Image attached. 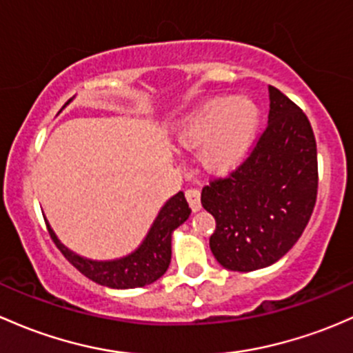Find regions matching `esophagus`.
Masks as SVG:
<instances>
[{"label": "esophagus", "mask_w": 353, "mask_h": 353, "mask_svg": "<svg viewBox=\"0 0 353 353\" xmlns=\"http://www.w3.org/2000/svg\"><path fill=\"white\" fill-rule=\"evenodd\" d=\"M186 198L192 210L194 211L201 210V192H199V189L189 188L186 191Z\"/></svg>", "instance_id": "obj_1"}]
</instances>
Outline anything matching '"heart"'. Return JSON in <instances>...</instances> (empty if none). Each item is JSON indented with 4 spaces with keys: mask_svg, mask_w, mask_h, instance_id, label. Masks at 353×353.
<instances>
[{
    "mask_svg": "<svg viewBox=\"0 0 353 353\" xmlns=\"http://www.w3.org/2000/svg\"><path fill=\"white\" fill-rule=\"evenodd\" d=\"M259 132H261V121L254 120L248 127H245L242 132H239V135H236L235 140H233V145L230 147L228 150H225L223 154L216 155V157H211L210 161H208V164H210V167H213V169H218V170L225 169V167L233 164V162H235L236 159H239L240 155H242L243 152L254 143V140L257 139ZM206 135L208 132L196 133L198 139H205Z\"/></svg>",
    "mask_w": 353,
    "mask_h": 353,
    "instance_id": "b5f03b06",
    "label": "heart"
}]
</instances>
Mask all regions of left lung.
I'll use <instances>...</instances> for the list:
<instances>
[{
	"mask_svg": "<svg viewBox=\"0 0 353 353\" xmlns=\"http://www.w3.org/2000/svg\"><path fill=\"white\" fill-rule=\"evenodd\" d=\"M267 125L243 162L203 188L216 220L210 239L225 269L250 272L276 264L301 239L318 194L316 142L310 121L276 88L265 91Z\"/></svg>",
	"mask_w": 353,
	"mask_h": 353,
	"instance_id": "left-lung-1",
	"label": "left lung"
}]
</instances>
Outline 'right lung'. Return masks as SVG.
<instances>
[{"label": "right lung", "instance_id": "1", "mask_svg": "<svg viewBox=\"0 0 353 353\" xmlns=\"http://www.w3.org/2000/svg\"><path fill=\"white\" fill-rule=\"evenodd\" d=\"M70 101L72 98L65 105H69ZM189 214H191V210H189L186 198L183 192H177L165 203L159 216L155 218L143 243L127 257L117 259V261H88L65 248L55 235L54 239L70 264L94 283L117 289L142 288V285L152 284L165 274L170 264V233L174 228L184 223Z\"/></svg>", "mask_w": 353, "mask_h": 353}]
</instances>
